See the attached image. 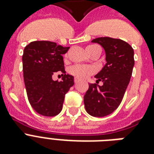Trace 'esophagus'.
I'll return each mask as SVG.
<instances>
[{
  "instance_id": "1",
  "label": "esophagus",
  "mask_w": 154,
  "mask_h": 154,
  "mask_svg": "<svg viewBox=\"0 0 154 154\" xmlns=\"http://www.w3.org/2000/svg\"><path fill=\"white\" fill-rule=\"evenodd\" d=\"M79 78H77V77H75L74 78V82L75 83H77V82H79Z\"/></svg>"
}]
</instances>
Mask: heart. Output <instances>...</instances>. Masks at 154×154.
Segmentation results:
<instances>
[{
	"label": "heart",
	"instance_id": "1",
	"mask_svg": "<svg viewBox=\"0 0 154 154\" xmlns=\"http://www.w3.org/2000/svg\"><path fill=\"white\" fill-rule=\"evenodd\" d=\"M94 46V45H89L87 48ZM86 48V49H87ZM94 70L91 67L83 65H74L69 68V72L72 75L75 76L78 78H86L93 73Z\"/></svg>",
	"mask_w": 154,
	"mask_h": 154
}]
</instances>
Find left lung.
I'll return each instance as SVG.
<instances>
[{"label": "left lung", "instance_id": "obj_1", "mask_svg": "<svg viewBox=\"0 0 154 154\" xmlns=\"http://www.w3.org/2000/svg\"><path fill=\"white\" fill-rule=\"evenodd\" d=\"M105 49L106 64L95 75L97 83L89 84L84 96L85 109L93 117H105L112 113L122 102L131 78L134 65V49L127 42L111 37H98L92 41Z\"/></svg>", "mask_w": 154, "mask_h": 154}]
</instances>
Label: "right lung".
I'll return each mask as SVG.
<instances>
[{
  "label": "right lung",
  "mask_w": 154,
  "mask_h": 154,
  "mask_svg": "<svg viewBox=\"0 0 154 154\" xmlns=\"http://www.w3.org/2000/svg\"><path fill=\"white\" fill-rule=\"evenodd\" d=\"M69 47L47 41L32 42L22 56L23 74L28 99L32 109L45 117H54L62 109L65 94L74 85V77L65 74L63 54ZM63 73L61 82L53 81V73Z\"/></svg>",
  "instance_id": "add662e5"
}]
</instances>
